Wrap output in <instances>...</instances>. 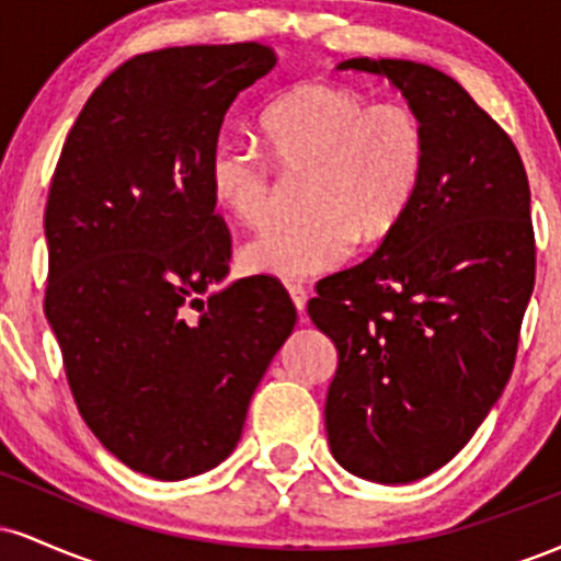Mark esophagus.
<instances>
[{
    "label": "esophagus",
    "instance_id": "1",
    "mask_svg": "<svg viewBox=\"0 0 561 561\" xmlns=\"http://www.w3.org/2000/svg\"><path fill=\"white\" fill-rule=\"evenodd\" d=\"M287 293H289V298H293V302H295V308H298V313L302 317V313H306V302H308V289L302 287V285H287Z\"/></svg>",
    "mask_w": 561,
    "mask_h": 561
}]
</instances>
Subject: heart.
Returning a JSON list of instances; mask_svg holds the SVG:
<instances>
[{"label": "heart", "instance_id": "b5f03b06", "mask_svg": "<svg viewBox=\"0 0 561 561\" xmlns=\"http://www.w3.org/2000/svg\"><path fill=\"white\" fill-rule=\"evenodd\" d=\"M268 152L227 137L208 160L216 205L248 229L272 218L276 169L308 171L302 208L250 240L248 274L306 279L343 266L356 240H382L420 192L430 158L422 113L401 100L371 102L356 87L313 81L289 89L261 115Z\"/></svg>", "mask_w": 561, "mask_h": 561}]
</instances>
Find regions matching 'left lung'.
Masks as SVG:
<instances>
[{
    "label": "left lung",
    "instance_id": "obj_1",
    "mask_svg": "<svg viewBox=\"0 0 561 561\" xmlns=\"http://www.w3.org/2000/svg\"><path fill=\"white\" fill-rule=\"evenodd\" d=\"M340 68L388 76L430 134L403 221L308 300L337 347L324 405L334 459L392 485L454 459L512 377L536 285L530 184L508 134L450 76L369 57Z\"/></svg>",
    "mask_w": 561,
    "mask_h": 561
}]
</instances>
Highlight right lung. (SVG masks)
I'll list each match as a JSON object with an SVG mask.
<instances>
[{
    "label": "right lung",
    "instance_id": "add662e5",
    "mask_svg": "<svg viewBox=\"0 0 561 561\" xmlns=\"http://www.w3.org/2000/svg\"><path fill=\"white\" fill-rule=\"evenodd\" d=\"M274 66L259 42L134 55L87 100L49 184L44 311L70 392L96 440L150 478L227 459L298 319L272 276L199 298L231 259L210 152Z\"/></svg>",
    "mask_w": 561,
    "mask_h": 561
}]
</instances>
